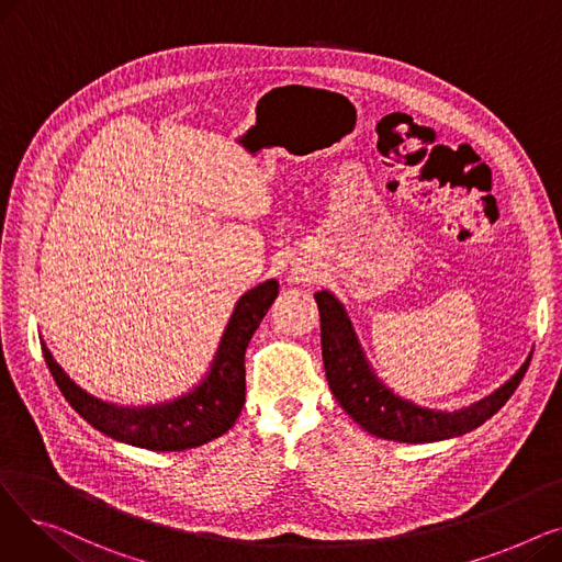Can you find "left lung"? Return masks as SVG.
Instances as JSON below:
<instances>
[{
    "label": "left lung",
    "mask_w": 562,
    "mask_h": 562,
    "mask_svg": "<svg viewBox=\"0 0 562 562\" xmlns=\"http://www.w3.org/2000/svg\"><path fill=\"white\" fill-rule=\"evenodd\" d=\"M314 299L321 314V350L328 385L339 405L346 409V415L352 422H358L367 432L382 439L422 445V441L460 437L479 428L506 405L530 362L528 358L506 385H501L494 394L474 405L458 412L419 407L390 392L375 378L344 305L333 293L318 291L314 293Z\"/></svg>",
    "instance_id": "1"
}]
</instances>
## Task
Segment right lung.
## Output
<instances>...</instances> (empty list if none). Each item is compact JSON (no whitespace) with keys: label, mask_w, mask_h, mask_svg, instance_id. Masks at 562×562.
<instances>
[{"label":"right lung","mask_w":562,"mask_h":562,"mask_svg":"<svg viewBox=\"0 0 562 562\" xmlns=\"http://www.w3.org/2000/svg\"><path fill=\"white\" fill-rule=\"evenodd\" d=\"M276 296V280H266L244 293L223 333L210 375L191 394L164 405L115 407L104 403L77 387L54 362L47 346H43V356L66 401L100 432L150 451L195 449L227 432L241 415L246 403V348Z\"/></svg>","instance_id":"obj_1"}]
</instances>
